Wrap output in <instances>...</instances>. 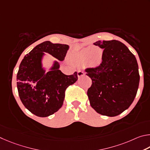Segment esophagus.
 I'll use <instances>...</instances> for the list:
<instances>
[{"instance_id": "obj_1", "label": "esophagus", "mask_w": 150, "mask_h": 150, "mask_svg": "<svg viewBox=\"0 0 150 150\" xmlns=\"http://www.w3.org/2000/svg\"><path fill=\"white\" fill-rule=\"evenodd\" d=\"M83 75H85V72H83V71H78V77L80 78V77H82L83 76Z\"/></svg>"}]
</instances>
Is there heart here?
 Instances as JSON below:
<instances>
[{
  "instance_id": "heart-1",
  "label": "heart",
  "mask_w": 150,
  "mask_h": 150,
  "mask_svg": "<svg viewBox=\"0 0 150 150\" xmlns=\"http://www.w3.org/2000/svg\"><path fill=\"white\" fill-rule=\"evenodd\" d=\"M96 51L93 53L91 52V48H87L83 49L81 51L80 53L78 55V60L79 62H86L88 60V64L91 67H98L101 64L103 59V52L99 51Z\"/></svg>"
}]
</instances>
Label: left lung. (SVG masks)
I'll return each instance as SVG.
<instances>
[{
	"mask_svg": "<svg viewBox=\"0 0 150 150\" xmlns=\"http://www.w3.org/2000/svg\"><path fill=\"white\" fill-rule=\"evenodd\" d=\"M103 49L101 64L86 70L92 80L88 90L91 107L102 115L115 117L127 110L137 93L140 75L134 55L122 42L98 41Z\"/></svg>",
	"mask_w": 150,
	"mask_h": 150,
	"instance_id": "1",
	"label": "left lung"
}]
</instances>
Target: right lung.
I'll return each instance as SVG.
<instances>
[{
  "label": "right lung",
  "mask_w": 150,
  "mask_h": 150,
  "mask_svg": "<svg viewBox=\"0 0 150 150\" xmlns=\"http://www.w3.org/2000/svg\"><path fill=\"white\" fill-rule=\"evenodd\" d=\"M69 45L43 42L31 50L21 62L17 74V88L21 101L31 113L39 117L50 116L61 108L65 90L78 80L77 72L65 75L54 61L47 72L42 67L45 52L63 61Z\"/></svg>",
  "instance_id": "obj_1"
}]
</instances>
